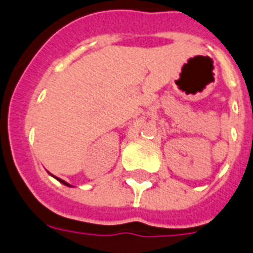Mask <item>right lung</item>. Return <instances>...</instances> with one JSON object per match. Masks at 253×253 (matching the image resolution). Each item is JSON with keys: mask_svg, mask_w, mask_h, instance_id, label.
<instances>
[{"mask_svg": "<svg viewBox=\"0 0 253 253\" xmlns=\"http://www.w3.org/2000/svg\"><path fill=\"white\" fill-rule=\"evenodd\" d=\"M52 177L55 178V179H58V181L60 182V183H63L64 186H68V187H72L71 185H70V183H68V182H66V181H63V179H60V178H58V177H55V175H52Z\"/></svg>", "mask_w": 253, "mask_h": 253, "instance_id": "right-lung-1", "label": "right lung"}]
</instances>
